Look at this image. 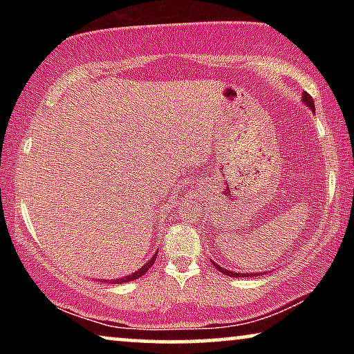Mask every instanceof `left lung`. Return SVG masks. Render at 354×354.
<instances>
[{
    "label": "left lung",
    "instance_id": "left-lung-1",
    "mask_svg": "<svg viewBox=\"0 0 354 354\" xmlns=\"http://www.w3.org/2000/svg\"><path fill=\"white\" fill-rule=\"evenodd\" d=\"M303 103L306 104L308 108H311L314 111V101H313L311 96L306 93V91H304V93H303ZM212 266H214V268L219 270V272L229 275V277H254V275H258V274H241V272L236 274V272H232V270H227L224 268H221V266L216 264V263H212Z\"/></svg>",
    "mask_w": 354,
    "mask_h": 354
}]
</instances>
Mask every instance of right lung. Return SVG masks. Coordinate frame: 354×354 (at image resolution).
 <instances>
[{
  "label": "right lung",
  "mask_w": 354,
  "mask_h": 354,
  "mask_svg": "<svg viewBox=\"0 0 354 354\" xmlns=\"http://www.w3.org/2000/svg\"><path fill=\"white\" fill-rule=\"evenodd\" d=\"M156 254H158V253H154L153 258L149 259L147 264L142 266V268H140V269L137 270V272L130 274V275H127V277H122V279H115V280H103V282H109V283H125V282H130V280H135V279L142 277V275L147 274V270H148L149 268H151V266L154 264V259H156Z\"/></svg>",
  "instance_id": "obj_1"
}]
</instances>
